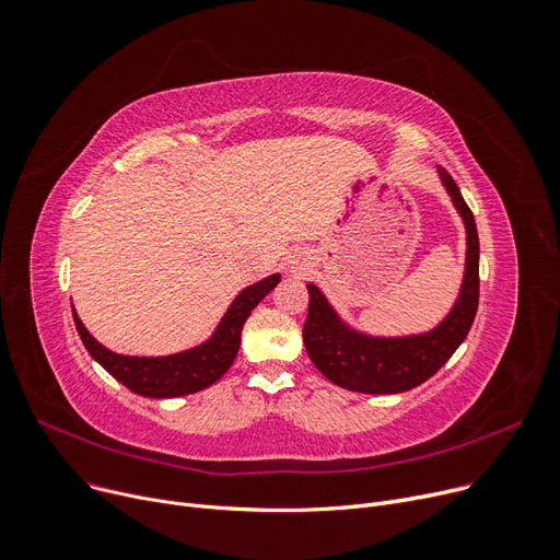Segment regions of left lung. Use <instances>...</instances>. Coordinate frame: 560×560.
<instances>
[{
  "instance_id": "8db88e82",
  "label": "left lung",
  "mask_w": 560,
  "mask_h": 560,
  "mask_svg": "<svg viewBox=\"0 0 560 560\" xmlns=\"http://www.w3.org/2000/svg\"><path fill=\"white\" fill-rule=\"evenodd\" d=\"M436 174L467 231L465 279H462L457 300L446 318L430 331L373 336L350 327L323 295V290L306 283L308 315L302 331L304 346L313 366L336 386L375 396L409 392L444 366L474 325L480 290L476 220L446 168L436 166Z\"/></svg>"
}]
</instances>
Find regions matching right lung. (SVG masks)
Segmentation results:
<instances>
[{
  "label": "right lung",
  "mask_w": 560,
  "mask_h": 560,
  "mask_svg": "<svg viewBox=\"0 0 560 560\" xmlns=\"http://www.w3.org/2000/svg\"><path fill=\"white\" fill-rule=\"evenodd\" d=\"M279 281L281 275H270L247 285L245 290H240V295L231 302L212 336L197 348H189L176 354H118L107 350L89 334L75 308H72V320H75L78 334L89 354L98 361L114 380L128 386L130 392L143 398H178L208 388L231 369V363L240 350V334L249 318V313Z\"/></svg>",
  "instance_id": "obj_1"
}]
</instances>
